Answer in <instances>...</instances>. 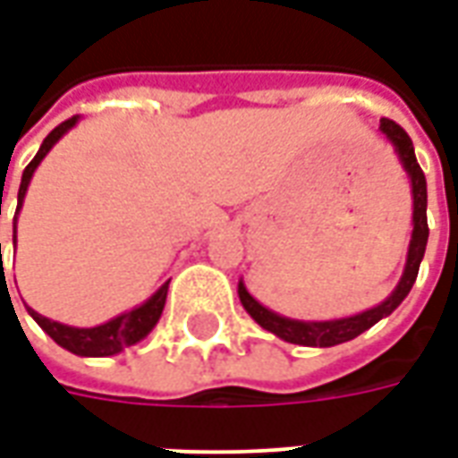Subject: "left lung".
Masks as SVG:
<instances>
[{
    "instance_id": "obj_1",
    "label": "left lung",
    "mask_w": 458,
    "mask_h": 458,
    "mask_svg": "<svg viewBox=\"0 0 458 458\" xmlns=\"http://www.w3.org/2000/svg\"><path fill=\"white\" fill-rule=\"evenodd\" d=\"M380 130L383 134H387V140L393 141L394 149L403 159L404 169L412 179V199H414V210H412V240H410V250H407V265H404V275L400 279V284L394 289L390 297L385 299L380 307L368 309L358 317L338 318V321H292V318L277 317L275 311H269L259 304L258 299L250 297V292L242 284L238 287L240 301L242 307L248 309V314L259 327L267 328L269 334L284 338L289 344L299 345H336L344 344V341H351V338L360 336L363 331L377 324L383 317H390L394 309L403 304V299L410 294L414 279H417V272H420V262L424 258V248H427V238H429V225H427V179H424L422 169L417 164V157H414V147L410 134L397 124V122L383 117L380 120Z\"/></svg>"
}]
</instances>
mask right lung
Here are the masks:
<instances>
[{"label": "right lung", "mask_w": 458, "mask_h": 458, "mask_svg": "<svg viewBox=\"0 0 458 458\" xmlns=\"http://www.w3.org/2000/svg\"><path fill=\"white\" fill-rule=\"evenodd\" d=\"M78 117H71V120L61 122L55 130L48 131V137L41 144V149L36 151V157L29 161V166L24 169V176H21V186H19V206H16V213L21 208V200H24V193L29 189V181L34 176V169L38 166V161L44 159L48 149L54 147L55 141L61 140V134L65 130H71L75 124ZM2 203V199H0ZM14 242H16V216H14ZM2 248V245H0ZM166 292H169V282L164 284V287L149 299V301H144L141 307L131 309L127 314H122V317L113 318V321H107L103 327H95V328H73V327H64V324H58V321H51V318L41 317V314H36L34 309H29V314L34 317V321L38 327L44 328L48 336L54 338L55 344L64 345L65 351H71L75 355H114L120 353L122 348H127V345H134L137 341L149 334L151 328L157 327V321H159L161 311H164V304H166Z\"/></svg>", "instance_id": "right-lung-1"}]
</instances>
